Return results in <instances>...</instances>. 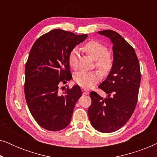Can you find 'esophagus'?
I'll use <instances>...</instances> for the list:
<instances>
[{"label": "esophagus", "mask_w": 157, "mask_h": 157, "mask_svg": "<svg viewBox=\"0 0 157 157\" xmlns=\"http://www.w3.org/2000/svg\"><path fill=\"white\" fill-rule=\"evenodd\" d=\"M82 91H83V94H85V95H88V94H89V92L86 91V90H85V89H83Z\"/></svg>", "instance_id": "1"}]
</instances>
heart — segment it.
<instances>
[{
    "label": "heart",
    "instance_id": "heart-1",
    "mask_svg": "<svg viewBox=\"0 0 157 157\" xmlns=\"http://www.w3.org/2000/svg\"><path fill=\"white\" fill-rule=\"evenodd\" d=\"M83 51L90 56L96 60V66L102 74H107L113 66L112 56L108 52L107 47L101 43L92 40L88 42L83 46ZM68 64L73 69H76L78 66V51L74 48L68 56ZM100 76L97 71H81L74 74L75 82L81 87L91 88L99 81Z\"/></svg>",
    "mask_w": 157,
    "mask_h": 157
}]
</instances>
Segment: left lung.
<instances>
[{
    "label": "left lung",
    "mask_w": 157,
    "mask_h": 157,
    "mask_svg": "<svg viewBox=\"0 0 157 157\" xmlns=\"http://www.w3.org/2000/svg\"><path fill=\"white\" fill-rule=\"evenodd\" d=\"M98 33L112 43L113 63L107 78L98 86L107 97L91 91L88 113L95 129L111 133L125 125L136 108L141 82L140 66L134 49L120 34L111 30Z\"/></svg>",
    "instance_id": "obj_1"
}]
</instances>
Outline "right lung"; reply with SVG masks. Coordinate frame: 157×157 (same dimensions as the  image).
<instances>
[{
    "label": "right lung",
    "instance_id": "1",
    "mask_svg": "<svg viewBox=\"0 0 157 157\" xmlns=\"http://www.w3.org/2000/svg\"><path fill=\"white\" fill-rule=\"evenodd\" d=\"M87 36L55 29L38 38L32 46L25 68V96L31 115L45 129L60 131L70 123L82 91L74 85L61 94L59 87L72 78L68 56Z\"/></svg>",
    "mask_w": 157,
    "mask_h": 157
}]
</instances>
